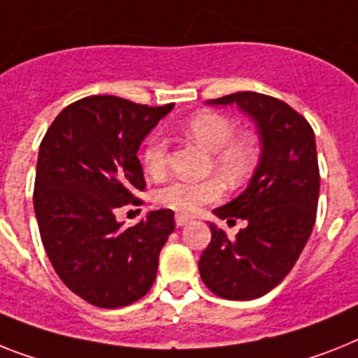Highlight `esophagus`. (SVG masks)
I'll list each match as a JSON object with an SVG mask.
<instances>
[{
	"mask_svg": "<svg viewBox=\"0 0 358 358\" xmlns=\"http://www.w3.org/2000/svg\"><path fill=\"white\" fill-rule=\"evenodd\" d=\"M188 221H190V217H188V215H182V214L176 215V225L177 227H185Z\"/></svg>",
	"mask_w": 358,
	"mask_h": 358,
	"instance_id": "esophagus-1",
	"label": "esophagus"
}]
</instances>
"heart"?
<instances>
[{
    "instance_id": "1",
    "label": "heart",
    "mask_w": 358,
    "mask_h": 358,
    "mask_svg": "<svg viewBox=\"0 0 358 358\" xmlns=\"http://www.w3.org/2000/svg\"><path fill=\"white\" fill-rule=\"evenodd\" d=\"M236 122L215 111H199L185 124V133L203 150L212 153L214 170L225 181L238 185L254 166V144L247 135H236ZM143 164L148 176L161 177L166 172L168 150L161 135L148 138L143 152ZM223 194L217 179L203 182L172 181L155 192V203L179 214H194L203 205L214 203Z\"/></svg>"
}]
</instances>
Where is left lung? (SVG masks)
<instances>
[{"label": "left lung", "mask_w": 358, "mask_h": 358, "mask_svg": "<svg viewBox=\"0 0 358 358\" xmlns=\"http://www.w3.org/2000/svg\"><path fill=\"white\" fill-rule=\"evenodd\" d=\"M206 104H236L249 115L262 153L245 192L214 210L220 220L238 217L247 227L229 239L210 223L199 274L217 296L254 300L287 276L311 236L320 190L315 131L291 106L267 94L239 91Z\"/></svg>", "instance_id": "obj_1"}]
</instances>
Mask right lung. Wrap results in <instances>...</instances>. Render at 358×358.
I'll return each mask as SVG.
<instances>
[{"label":"right lung","instance_id":"obj_1","mask_svg":"<svg viewBox=\"0 0 358 358\" xmlns=\"http://www.w3.org/2000/svg\"><path fill=\"white\" fill-rule=\"evenodd\" d=\"M172 108L85 96L56 117L40 144L34 212L41 243L62 282L96 307L117 309L143 298L176 229L168 208L148 212L129 229L115 217L146 188L137 152Z\"/></svg>","mask_w":358,"mask_h":358}]
</instances>
